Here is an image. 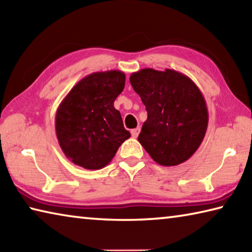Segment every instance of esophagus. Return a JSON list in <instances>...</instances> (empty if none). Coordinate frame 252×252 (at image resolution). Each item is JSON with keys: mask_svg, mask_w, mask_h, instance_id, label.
Wrapping results in <instances>:
<instances>
[{"mask_svg": "<svg viewBox=\"0 0 252 252\" xmlns=\"http://www.w3.org/2000/svg\"><path fill=\"white\" fill-rule=\"evenodd\" d=\"M139 133H140V126L135 127V129H133V130H131V134L133 138H136V136L139 135Z\"/></svg>", "mask_w": 252, "mask_h": 252, "instance_id": "esophagus-1", "label": "esophagus"}]
</instances>
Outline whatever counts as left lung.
<instances>
[{"label": "left lung", "instance_id": "8db88e82", "mask_svg": "<svg viewBox=\"0 0 252 252\" xmlns=\"http://www.w3.org/2000/svg\"><path fill=\"white\" fill-rule=\"evenodd\" d=\"M130 82L148 112L138 136L144 150L164 167L192 157L209 120L206 100L193 81L174 70L142 69L131 74Z\"/></svg>", "mask_w": 252, "mask_h": 252}]
</instances>
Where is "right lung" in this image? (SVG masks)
Here are the masks:
<instances>
[{"mask_svg":"<svg viewBox=\"0 0 252 252\" xmlns=\"http://www.w3.org/2000/svg\"><path fill=\"white\" fill-rule=\"evenodd\" d=\"M125 84L126 74L121 71L94 72L80 80L59 105L57 138L74 164L88 170L102 169L131 136L113 105Z\"/></svg>","mask_w":252,"mask_h":252,"instance_id":"right-lung-1","label":"right lung"}]
</instances>
